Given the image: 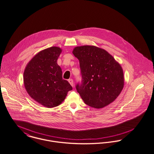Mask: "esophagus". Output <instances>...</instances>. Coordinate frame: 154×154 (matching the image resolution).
Listing matches in <instances>:
<instances>
[{
	"label": "esophagus",
	"instance_id": "esophagus-1",
	"mask_svg": "<svg viewBox=\"0 0 154 154\" xmlns=\"http://www.w3.org/2000/svg\"><path fill=\"white\" fill-rule=\"evenodd\" d=\"M68 81H69V84H70V85H71L72 87H73V86H74V84H73V79H70L68 80Z\"/></svg>",
	"mask_w": 154,
	"mask_h": 154
}]
</instances>
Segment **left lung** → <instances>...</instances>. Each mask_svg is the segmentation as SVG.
Instances as JSON below:
<instances>
[{
  "label": "left lung",
  "instance_id": "1",
  "mask_svg": "<svg viewBox=\"0 0 154 154\" xmlns=\"http://www.w3.org/2000/svg\"><path fill=\"white\" fill-rule=\"evenodd\" d=\"M72 53L79 60L82 83L76 88L84 102L97 109L113 102L124 85L121 65L107 51L95 46H77Z\"/></svg>",
  "mask_w": 154,
  "mask_h": 154
}]
</instances>
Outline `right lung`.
<instances>
[{"instance_id": "obj_1", "label": "right lung", "mask_w": 154, "mask_h": 154, "mask_svg": "<svg viewBox=\"0 0 154 154\" xmlns=\"http://www.w3.org/2000/svg\"><path fill=\"white\" fill-rule=\"evenodd\" d=\"M62 49L52 46L37 54L28 63L23 73L25 88L29 96L46 108L59 105L72 89L62 78L57 63Z\"/></svg>"}]
</instances>
